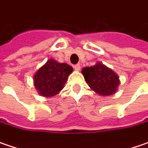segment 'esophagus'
Returning <instances> with one entry per match:
<instances>
[{"label":"esophagus","instance_id":"obj_1","mask_svg":"<svg viewBox=\"0 0 148 148\" xmlns=\"http://www.w3.org/2000/svg\"><path fill=\"white\" fill-rule=\"evenodd\" d=\"M73 67H74V69H75L76 71H80V69H81V66H80L79 64H77V65H75Z\"/></svg>","mask_w":148,"mask_h":148}]
</instances>
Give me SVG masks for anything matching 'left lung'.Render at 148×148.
I'll use <instances>...</instances> for the list:
<instances>
[{
  "instance_id": "left-lung-1",
  "label": "left lung",
  "mask_w": 148,
  "mask_h": 148,
  "mask_svg": "<svg viewBox=\"0 0 148 148\" xmlns=\"http://www.w3.org/2000/svg\"><path fill=\"white\" fill-rule=\"evenodd\" d=\"M82 72L90 88L102 96L114 94L120 84L118 76L102 63L84 67Z\"/></svg>"
}]
</instances>
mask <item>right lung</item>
Segmentation results:
<instances>
[{
    "mask_svg": "<svg viewBox=\"0 0 148 148\" xmlns=\"http://www.w3.org/2000/svg\"><path fill=\"white\" fill-rule=\"evenodd\" d=\"M71 72L72 67L69 65L50 59L35 73L34 86L42 96H55L64 88Z\"/></svg>",
    "mask_w": 148,
    "mask_h": 148,
    "instance_id": "right-lung-1",
    "label": "right lung"
}]
</instances>
